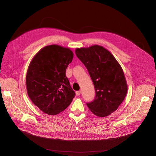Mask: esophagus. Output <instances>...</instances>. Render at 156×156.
Here are the masks:
<instances>
[{
	"label": "esophagus",
	"mask_w": 156,
	"mask_h": 156,
	"mask_svg": "<svg viewBox=\"0 0 156 156\" xmlns=\"http://www.w3.org/2000/svg\"><path fill=\"white\" fill-rule=\"evenodd\" d=\"M80 94H81V90H78V91L76 92V96H80Z\"/></svg>",
	"instance_id": "esophagus-1"
}]
</instances>
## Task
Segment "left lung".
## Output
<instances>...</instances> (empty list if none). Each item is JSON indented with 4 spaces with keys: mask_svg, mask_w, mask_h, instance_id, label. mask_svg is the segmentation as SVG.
I'll list each match as a JSON object with an SVG mask.
<instances>
[{
    "mask_svg": "<svg viewBox=\"0 0 156 156\" xmlns=\"http://www.w3.org/2000/svg\"><path fill=\"white\" fill-rule=\"evenodd\" d=\"M75 53L89 72L94 85L96 97L87 103L98 117L110 115L124 100L127 85L122 69L112 54L99 45L76 48Z\"/></svg>",
    "mask_w": 156,
    "mask_h": 156,
    "instance_id": "left-lung-1",
    "label": "left lung"
}]
</instances>
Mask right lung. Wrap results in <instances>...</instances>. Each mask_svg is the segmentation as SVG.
I'll list each match as a JSON object with an SVG mask.
<instances>
[{
  "instance_id": "obj_1",
  "label": "right lung",
  "mask_w": 156,
  "mask_h": 156,
  "mask_svg": "<svg viewBox=\"0 0 156 156\" xmlns=\"http://www.w3.org/2000/svg\"><path fill=\"white\" fill-rule=\"evenodd\" d=\"M73 52L68 48L51 44L41 49L33 57L26 76L28 96L44 113L55 115L72 102L75 92L66 76Z\"/></svg>"
}]
</instances>
